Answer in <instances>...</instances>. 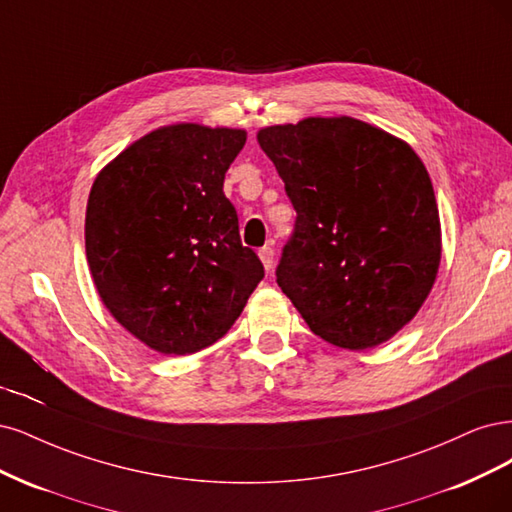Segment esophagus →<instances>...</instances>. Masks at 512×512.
Wrapping results in <instances>:
<instances>
[{"mask_svg": "<svg viewBox=\"0 0 512 512\" xmlns=\"http://www.w3.org/2000/svg\"><path fill=\"white\" fill-rule=\"evenodd\" d=\"M274 249L272 246H263V249H259V257H261V263H263V268H266L268 272L274 268Z\"/></svg>", "mask_w": 512, "mask_h": 512, "instance_id": "obj_1", "label": "esophagus"}]
</instances>
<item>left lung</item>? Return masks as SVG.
Returning a JSON list of instances; mask_svg holds the SVG:
<instances>
[{
    "label": "left lung",
    "instance_id": "obj_1",
    "mask_svg": "<svg viewBox=\"0 0 512 512\" xmlns=\"http://www.w3.org/2000/svg\"><path fill=\"white\" fill-rule=\"evenodd\" d=\"M295 210L276 283L340 349H372L425 302L440 263L430 174L408 144L349 117L259 131Z\"/></svg>",
    "mask_w": 512,
    "mask_h": 512
}]
</instances>
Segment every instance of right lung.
I'll return each mask as SVG.
<instances>
[{
	"label": "right lung",
	"mask_w": 512,
	"mask_h": 512,
	"mask_svg": "<svg viewBox=\"0 0 512 512\" xmlns=\"http://www.w3.org/2000/svg\"><path fill=\"white\" fill-rule=\"evenodd\" d=\"M242 129L172 125L131 144L95 178L87 261L106 308L166 355L217 342L263 278L223 193Z\"/></svg>",
	"instance_id": "right-lung-1"
}]
</instances>
